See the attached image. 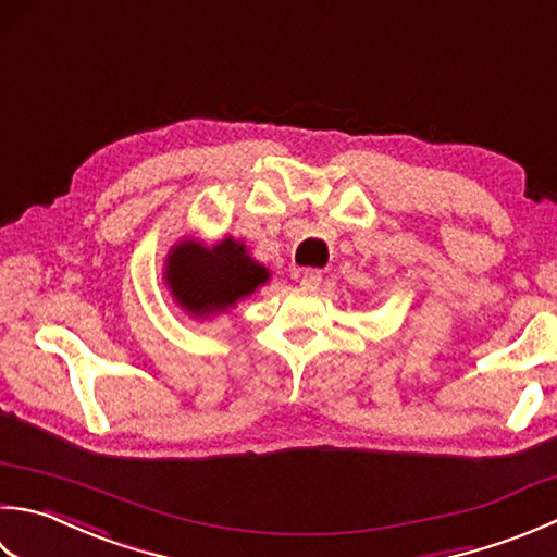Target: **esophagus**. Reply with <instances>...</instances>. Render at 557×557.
<instances>
[{
  "mask_svg": "<svg viewBox=\"0 0 557 557\" xmlns=\"http://www.w3.org/2000/svg\"><path fill=\"white\" fill-rule=\"evenodd\" d=\"M294 277L299 280V285H301V289H319V285H321V272L319 270H297L294 272Z\"/></svg>",
  "mask_w": 557,
  "mask_h": 557,
  "instance_id": "34e87169",
  "label": "esophagus"
}]
</instances>
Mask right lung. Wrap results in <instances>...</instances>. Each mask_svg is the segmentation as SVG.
<instances>
[{
    "mask_svg": "<svg viewBox=\"0 0 557 557\" xmlns=\"http://www.w3.org/2000/svg\"><path fill=\"white\" fill-rule=\"evenodd\" d=\"M270 280V270L250 258L244 242L224 236L207 246L198 238H181L163 260V285L190 319H212L232 311Z\"/></svg>",
    "mask_w": 557,
    "mask_h": 557,
    "instance_id": "add662e5",
    "label": "right lung"
}]
</instances>
